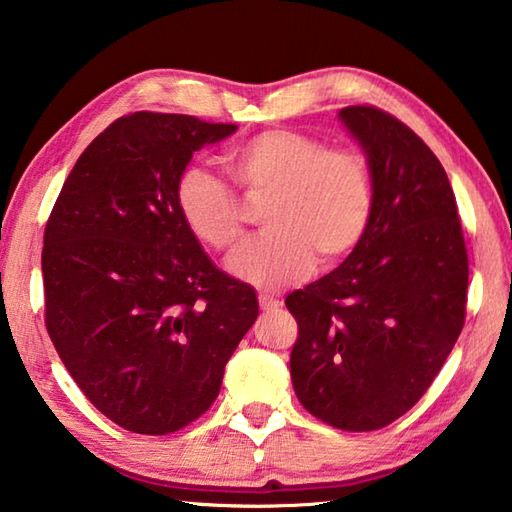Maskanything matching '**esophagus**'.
Segmentation results:
<instances>
[{
	"label": "esophagus",
	"mask_w": 512,
	"mask_h": 512,
	"mask_svg": "<svg viewBox=\"0 0 512 512\" xmlns=\"http://www.w3.org/2000/svg\"><path fill=\"white\" fill-rule=\"evenodd\" d=\"M259 307H262V311H275L282 307V300L280 298H273L271 293H259Z\"/></svg>",
	"instance_id": "1"
}]
</instances>
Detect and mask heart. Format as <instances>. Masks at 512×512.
Returning <instances> with one entry per match:
<instances>
[{"instance_id":"1","label":"heart","mask_w":512,"mask_h":512,"mask_svg":"<svg viewBox=\"0 0 512 512\" xmlns=\"http://www.w3.org/2000/svg\"><path fill=\"white\" fill-rule=\"evenodd\" d=\"M235 183L248 194L271 192L262 207L264 232L228 257V271L257 289H280L316 262L332 264L357 248L372 214L368 164L359 153L327 149L307 133L264 131L225 153ZM185 228L212 250L241 235L237 196L219 176L187 167L176 183Z\"/></svg>"}]
</instances>
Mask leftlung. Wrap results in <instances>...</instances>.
Wrapping results in <instances>:
<instances>
[{"instance_id":"obj_1","label":"left lung","mask_w":512,"mask_h":512,"mask_svg":"<svg viewBox=\"0 0 512 512\" xmlns=\"http://www.w3.org/2000/svg\"><path fill=\"white\" fill-rule=\"evenodd\" d=\"M366 153L372 214L345 262L287 296L300 404L375 431L427 393L465 323L467 250L449 178L409 126L372 106L339 112Z\"/></svg>"}]
</instances>
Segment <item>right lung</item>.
Instances as JSON below:
<instances>
[{"label":"right lung","instance_id":"obj_1","mask_svg":"<svg viewBox=\"0 0 512 512\" xmlns=\"http://www.w3.org/2000/svg\"><path fill=\"white\" fill-rule=\"evenodd\" d=\"M235 124L133 112L76 160L42 248L45 323L85 397L119 427L164 436L221 391L259 314L212 264L176 207L178 176Z\"/></svg>","mask_w":512,"mask_h":512}]
</instances>
